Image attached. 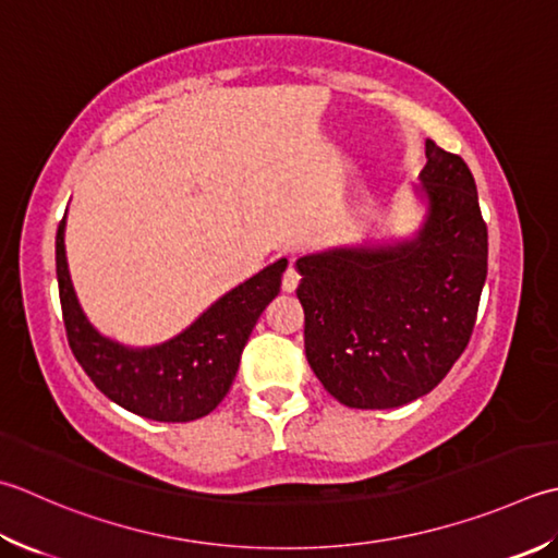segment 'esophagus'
Masks as SVG:
<instances>
[{"label":"esophagus","instance_id":"34e87169","mask_svg":"<svg viewBox=\"0 0 558 558\" xmlns=\"http://www.w3.org/2000/svg\"><path fill=\"white\" fill-rule=\"evenodd\" d=\"M298 286H300V272L294 270L292 264H288L286 272H282V290L294 292V290H298Z\"/></svg>","mask_w":558,"mask_h":558}]
</instances>
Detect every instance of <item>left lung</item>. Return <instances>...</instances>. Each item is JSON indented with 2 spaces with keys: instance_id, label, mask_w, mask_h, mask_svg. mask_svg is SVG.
<instances>
[{
  "instance_id": "8db88e82",
  "label": "left lung",
  "mask_w": 558,
  "mask_h": 558,
  "mask_svg": "<svg viewBox=\"0 0 558 558\" xmlns=\"http://www.w3.org/2000/svg\"><path fill=\"white\" fill-rule=\"evenodd\" d=\"M425 157L416 232L294 264L304 353L324 389L351 409H397L428 395L474 331L488 260L476 183L464 159L433 140Z\"/></svg>"
}]
</instances>
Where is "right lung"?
Listing matches in <instances>:
<instances>
[{
  "label": "right lung",
  "instance_id": "right-lung-1",
  "mask_svg": "<svg viewBox=\"0 0 558 558\" xmlns=\"http://www.w3.org/2000/svg\"><path fill=\"white\" fill-rule=\"evenodd\" d=\"M54 264L62 319L76 363L118 407L161 423L203 418L225 399L248 336L270 300H276L288 268L286 258L276 260L222 294L169 341L130 348L98 333L86 319L64 256V220L54 236Z\"/></svg>",
  "mask_w": 558,
  "mask_h": 558
}]
</instances>
